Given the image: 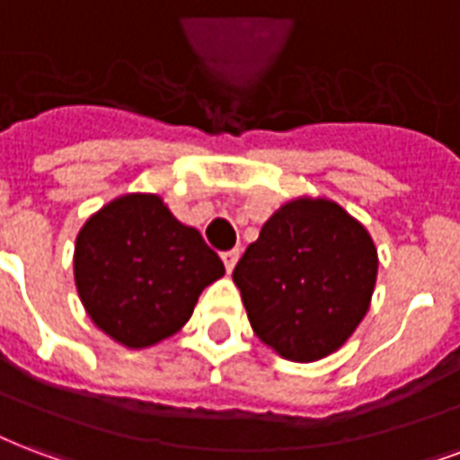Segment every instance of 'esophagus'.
Here are the masks:
<instances>
[{
  "label": "esophagus",
  "mask_w": 460,
  "mask_h": 460,
  "mask_svg": "<svg viewBox=\"0 0 460 460\" xmlns=\"http://www.w3.org/2000/svg\"><path fill=\"white\" fill-rule=\"evenodd\" d=\"M220 257H223V264H226L227 271H233L234 264H237V259H240V250H237V247H234V250L223 252V254H220Z\"/></svg>",
  "instance_id": "34e87169"
}]
</instances>
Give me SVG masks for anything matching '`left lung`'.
<instances>
[{
  "label": "left lung",
  "mask_w": 460,
  "mask_h": 460,
  "mask_svg": "<svg viewBox=\"0 0 460 460\" xmlns=\"http://www.w3.org/2000/svg\"><path fill=\"white\" fill-rule=\"evenodd\" d=\"M378 259L364 227L332 201L286 203L233 271L259 340L291 361L332 354L364 320Z\"/></svg>",
  "instance_id": "obj_1"
}]
</instances>
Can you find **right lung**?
Masks as SVG:
<instances>
[{"label":"right lung","mask_w":460,"mask_h":460,"mask_svg":"<svg viewBox=\"0 0 460 460\" xmlns=\"http://www.w3.org/2000/svg\"><path fill=\"white\" fill-rule=\"evenodd\" d=\"M226 274L199 230L162 199L130 193L86 220L75 281L99 330L126 347H150L184 327L201 291Z\"/></svg>","instance_id":"add662e5"}]
</instances>
